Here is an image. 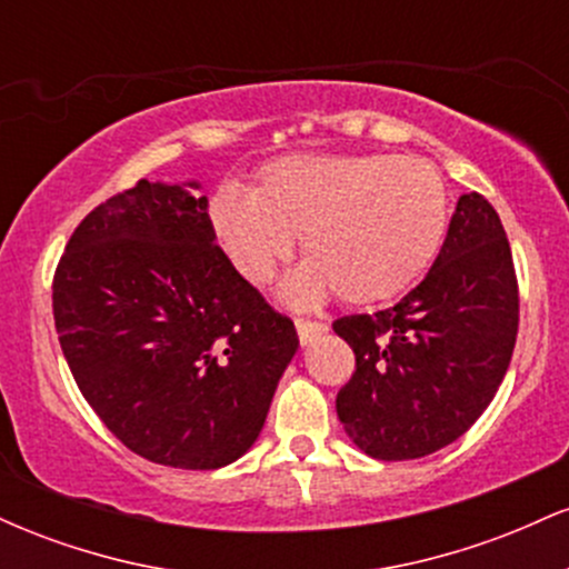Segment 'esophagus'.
Wrapping results in <instances>:
<instances>
[{
    "instance_id": "obj_1",
    "label": "esophagus",
    "mask_w": 569,
    "mask_h": 569,
    "mask_svg": "<svg viewBox=\"0 0 569 569\" xmlns=\"http://www.w3.org/2000/svg\"><path fill=\"white\" fill-rule=\"evenodd\" d=\"M293 326H297L299 342H302V345L312 342V339L321 337L323 331H326V323H321V321H310V318H297V321H293Z\"/></svg>"
}]
</instances>
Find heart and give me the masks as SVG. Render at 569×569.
Segmentation results:
<instances>
[{
  "instance_id": "obj_1",
  "label": "heart",
  "mask_w": 569,
  "mask_h": 569,
  "mask_svg": "<svg viewBox=\"0 0 569 569\" xmlns=\"http://www.w3.org/2000/svg\"><path fill=\"white\" fill-rule=\"evenodd\" d=\"M213 240L251 286H267L293 238L307 262L286 297L310 305L335 289L348 305L388 302L439 257L449 192L439 168L393 154H289L267 162L251 194L221 189Z\"/></svg>"
}]
</instances>
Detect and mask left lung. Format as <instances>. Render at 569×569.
<instances>
[{"mask_svg":"<svg viewBox=\"0 0 569 569\" xmlns=\"http://www.w3.org/2000/svg\"><path fill=\"white\" fill-rule=\"evenodd\" d=\"M356 352L337 415L377 460H415L460 439L498 393L519 331V283L498 211L457 200L447 240L401 302L335 321Z\"/></svg>","mask_w":569,"mask_h":569,"instance_id":"obj_1","label":"left lung"}]
</instances>
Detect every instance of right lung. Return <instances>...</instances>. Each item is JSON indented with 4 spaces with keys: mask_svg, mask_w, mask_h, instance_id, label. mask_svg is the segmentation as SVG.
<instances>
[{
    "mask_svg": "<svg viewBox=\"0 0 569 569\" xmlns=\"http://www.w3.org/2000/svg\"><path fill=\"white\" fill-rule=\"evenodd\" d=\"M53 316L103 426L130 452L187 471L248 452L299 345L291 318L213 243L208 200L147 179L71 232Z\"/></svg>",
    "mask_w": 569,
    "mask_h": 569,
    "instance_id": "obj_1",
    "label": "right lung"
}]
</instances>
